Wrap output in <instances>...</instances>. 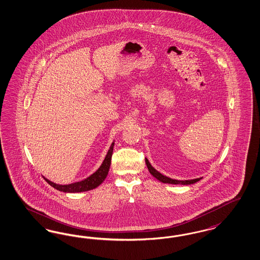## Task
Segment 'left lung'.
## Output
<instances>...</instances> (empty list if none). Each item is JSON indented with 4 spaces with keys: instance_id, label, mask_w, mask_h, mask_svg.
I'll return each instance as SVG.
<instances>
[{
    "instance_id": "8db88e82",
    "label": "left lung",
    "mask_w": 260,
    "mask_h": 260,
    "mask_svg": "<svg viewBox=\"0 0 260 260\" xmlns=\"http://www.w3.org/2000/svg\"><path fill=\"white\" fill-rule=\"evenodd\" d=\"M146 166L149 169V172L157 179L159 182L165 183V184H173V185H190V184H194L198 181H200L202 178H197V179H192V180H184V181H180V180H175V179H171L169 177L165 176L161 173H159L157 170H156L154 167L151 166V164L149 162V160L145 158Z\"/></svg>"
}]
</instances>
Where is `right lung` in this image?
<instances>
[{"label":"right lung","mask_w":260,"mask_h":260,"mask_svg":"<svg viewBox=\"0 0 260 260\" xmlns=\"http://www.w3.org/2000/svg\"><path fill=\"white\" fill-rule=\"evenodd\" d=\"M113 147H114V141L112 142V144L110 146V148H109L106 156L104 157V160L100 168L94 173H93L91 176L84 179L80 182H75V183L69 184V185H58V184H55L51 181H49L45 177H43V178L51 187L60 190V191H63V192H82V191L91 190L93 188L99 187L107 176L108 171H109V167L111 165Z\"/></svg>","instance_id":"add662e5"}]
</instances>
